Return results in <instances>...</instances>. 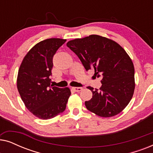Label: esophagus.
Returning a JSON list of instances; mask_svg holds the SVG:
<instances>
[{
	"instance_id": "esophagus-1",
	"label": "esophagus",
	"mask_w": 153,
	"mask_h": 153,
	"mask_svg": "<svg viewBox=\"0 0 153 153\" xmlns=\"http://www.w3.org/2000/svg\"><path fill=\"white\" fill-rule=\"evenodd\" d=\"M72 89L76 92H79V91H82L83 88H81V87H74V88H72Z\"/></svg>"
}]
</instances>
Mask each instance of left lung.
<instances>
[{
    "label": "left lung",
    "mask_w": 153,
    "mask_h": 153,
    "mask_svg": "<svg viewBox=\"0 0 153 153\" xmlns=\"http://www.w3.org/2000/svg\"><path fill=\"white\" fill-rule=\"evenodd\" d=\"M67 47L78 56L85 70H95L98 78H102L100 90L88 87L93 97L85 102L87 109L104 118L122 111L132 98L135 87L133 62L123 48L97 35L69 41Z\"/></svg>",
    "instance_id": "left-lung-1"
}]
</instances>
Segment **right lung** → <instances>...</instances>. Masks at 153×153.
Instances as JSON below:
<instances>
[{"label": "right lung", "instance_id": "obj_1", "mask_svg": "<svg viewBox=\"0 0 153 153\" xmlns=\"http://www.w3.org/2000/svg\"><path fill=\"white\" fill-rule=\"evenodd\" d=\"M66 39L50 38L35 45L25 56L17 76V88L26 108L47 120L65 110L71 95L68 88L51 85L53 58Z\"/></svg>", "mask_w": 153, "mask_h": 153}]
</instances>
